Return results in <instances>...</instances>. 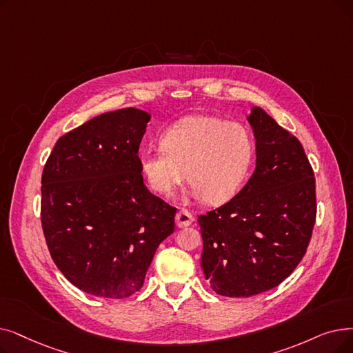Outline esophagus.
<instances>
[{"label":"esophagus","mask_w":353,"mask_h":353,"mask_svg":"<svg viewBox=\"0 0 353 353\" xmlns=\"http://www.w3.org/2000/svg\"><path fill=\"white\" fill-rule=\"evenodd\" d=\"M193 223V214L185 209H181L176 214V225L177 228H186Z\"/></svg>","instance_id":"obj_1"}]
</instances>
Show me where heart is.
I'll return each instance as SVG.
<instances>
[{"label": "heart", "instance_id": "1", "mask_svg": "<svg viewBox=\"0 0 353 353\" xmlns=\"http://www.w3.org/2000/svg\"><path fill=\"white\" fill-rule=\"evenodd\" d=\"M252 160L250 130L208 115L181 118L161 134V147H147L139 154L140 172L150 189L172 196L186 170L190 194L213 205L235 196Z\"/></svg>", "mask_w": 353, "mask_h": 353}]
</instances>
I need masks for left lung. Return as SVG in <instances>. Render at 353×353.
<instances>
[{
  "label": "left lung",
  "instance_id": "left-lung-1",
  "mask_svg": "<svg viewBox=\"0 0 353 353\" xmlns=\"http://www.w3.org/2000/svg\"><path fill=\"white\" fill-rule=\"evenodd\" d=\"M247 119L255 170L235 197L197 219L205 279L226 297L283 283L305 254L316 221L314 174L300 141L259 106Z\"/></svg>",
  "mask_w": 353,
  "mask_h": 353
}]
</instances>
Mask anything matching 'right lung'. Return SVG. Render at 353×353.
Returning a JSON list of instances; mask_svg holds the SVG:
<instances>
[{
	"instance_id": "1",
	"label": "right lung",
	"mask_w": 353,
	"mask_h": 353,
	"mask_svg": "<svg viewBox=\"0 0 353 353\" xmlns=\"http://www.w3.org/2000/svg\"><path fill=\"white\" fill-rule=\"evenodd\" d=\"M151 115L105 112L57 140L41 176V225L54 264L88 294L139 291L176 209L145 188L139 148Z\"/></svg>"
}]
</instances>
